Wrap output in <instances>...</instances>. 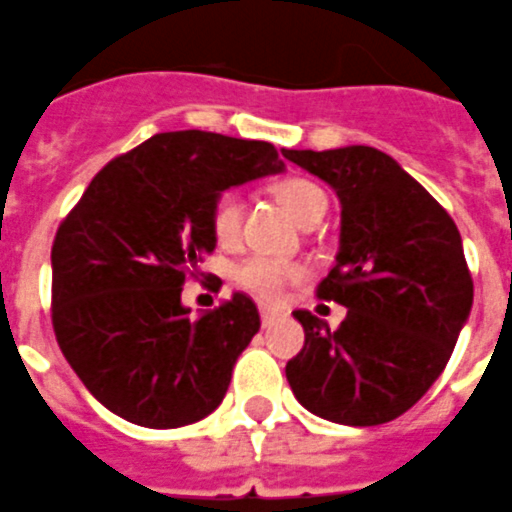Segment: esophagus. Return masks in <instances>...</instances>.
<instances>
[{
    "label": "esophagus",
    "mask_w": 512,
    "mask_h": 512,
    "mask_svg": "<svg viewBox=\"0 0 512 512\" xmlns=\"http://www.w3.org/2000/svg\"><path fill=\"white\" fill-rule=\"evenodd\" d=\"M279 319V311H273V308H265L260 306V322H263V327H271L273 322Z\"/></svg>",
    "instance_id": "34e87169"
}]
</instances>
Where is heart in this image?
Here are the masks:
<instances>
[{
  "label": "heart",
  "instance_id": "1",
  "mask_svg": "<svg viewBox=\"0 0 512 512\" xmlns=\"http://www.w3.org/2000/svg\"><path fill=\"white\" fill-rule=\"evenodd\" d=\"M279 201L284 209L295 217V220L308 228L311 222H322V217L330 209V198L319 185L308 182V179H287L276 190ZM212 233L220 247H233L241 236V222H244V198L236 190H225L217 195V201L212 204ZM300 276V268L295 263H284L276 257L252 255L247 260H241L233 268V279L241 284L244 290L252 292L260 300H279L287 290V284L295 282Z\"/></svg>",
  "mask_w": 512,
  "mask_h": 512
}]
</instances>
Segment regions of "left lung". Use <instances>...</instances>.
Wrapping results in <instances>:
<instances>
[{
	"mask_svg": "<svg viewBox=\"0 0 512 512\" xmlns=\"http://www.w3.org/2000/svg\"><path fill=\"white\" fill-rule=\"evenodd\" d=\"M284 158L341 201V247L317 295L346 308L338 330L295 311L306 343L287 362V381L322 419L386 424L438 381L470 317L462 236L446 209L376 147L284 150Z\"/></svg>",
	"mask_w": 512,
	"mask_h": 512,
	"instance_id": "1",
	"label": "left lung"
}]
</instances>
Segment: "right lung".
Listing matches in <instances>:
<instances>
[{"mask_svg":"<svg viewBox=\"0 0 512 512\" xmlns=\"http://www.w3.org/2000/svg\"><path fill=\"white\" fill-rule=\"evenodd\" d=\"M284 171L276 147L212 131L155 134L109 161L53 241V330L85 389L150 429L201 421L260 330L252 298L190 317L185 279L212 255V204Z\"/></svg>","mask_w":512,"mask_h":512,"instance_id":"1","label":"right lung"}]
</instances>
